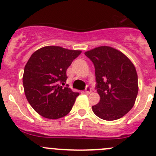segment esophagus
Returning a JSON list of instances; mask_svg holds the SVG:
<instances>
[{
  "instance_id": "esophagus-1",
  "label": "esophagus",
  "mask_w": 156,
  "mask_h": 156,
  "mask_svg": "<svg viewBox=\"0 0 156 156\" xmlns=\"http://www.w3.org/2000/svg\"><path fill=\"white\" fill-rule=\"evenodd\" d=\"M85 93L86 94H90L91 92H92V88H90V86H86V88H85Z\"/></svg>"
}]
</instances>
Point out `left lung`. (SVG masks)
Masks as SVG:
<instances>
[{
  "mask_svg": "<svg viewBox=\"0 0 156 156\" xmlns=\"http://www.w3.org/2000/svg\"><path fill=\"white\" fill-rule=\"evenodd\" d=\"M85 54L95 67V89L100 96L92 111L105 120L121 118L132 109L138 92L134 64L122 52L106 46Z\"/></svg>",
  "mask_w": 156,
  "mask_h": 156,
  "instance_id": "1",
  "label": "left lung"
}]
</instances>
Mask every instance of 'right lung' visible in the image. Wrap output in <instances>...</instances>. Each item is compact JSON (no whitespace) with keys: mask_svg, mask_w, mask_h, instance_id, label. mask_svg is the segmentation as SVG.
Wrapping results in <instances>:
<instances>
[{"mask_svg":"<svg viewBox=\"0 0 156 156\" xmlns=\"http://www.w3.org/2000/svg\"><path fill=\"white\" fill-rule=\"evenodd\" d=\"M81 53L61 47H44L34 52L25 66L22 81L26 99L45 118H61L72 109L79 93L64 85L67 69Z\"/></svg>","mask_w":156,"mask_h":156,"instance_id":"add662e5","label":"right lung"}]
</instances>
